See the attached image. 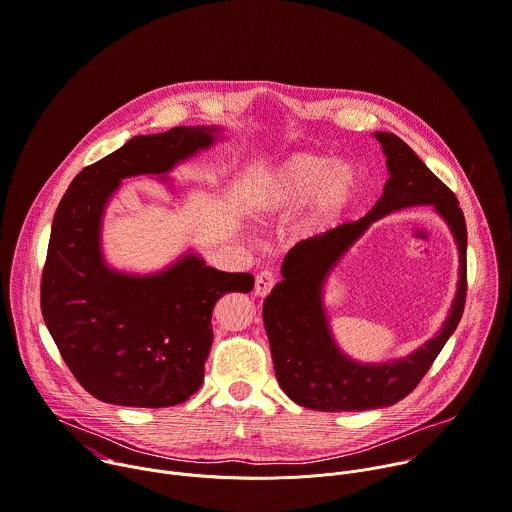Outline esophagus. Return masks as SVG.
<instances>
[{"mask_svg":"<svg viewBox=\"0 0 512 512\" xmlns=\"http://www.w3.org/2000/svg\"><path fill=\"white\" fill-rule=\"evenodd\" d=\"M273 285H275V273L269 271V269L261 271V273L257 275V279H255V295H257V297L269 295V291L273 289Z\"/></svg>","mask_w":512,"mask_h":512,"instance_id":"1","label":"esophagus"}]
</instances>
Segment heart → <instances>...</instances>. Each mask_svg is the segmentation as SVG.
Masks as SVG:
<instances>
[{
    "instance_id": "b5f03b06",
    "label": "heart",
    "mask_w": 512,
    "mask_h": 512,
    "mask_svg": "<svg viewBox=\"0 0 512 512\" xmlns=\"http://www.w3.org/2000/svg\"><path fill=\"white\" fill-rule=\"evenodd\" d=\"M362 177L350 162L297 152L269 166L247 193V213L257 221L281 219L301 209L297 231L303 237L333 227L358 195Z\"/></svg>"
}]
</instances>
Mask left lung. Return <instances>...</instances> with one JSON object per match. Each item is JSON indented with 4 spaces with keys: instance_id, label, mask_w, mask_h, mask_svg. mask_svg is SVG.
<instances>
[{
    "instance_id": "obj_1",
    "label": "left lung",
    "mask_w": 512,
    "mask_h": 512,
    "mask_svg": "<svg viewBox=\"0 0 512 512\" xmlns=\"http://www.w3.org/2000/svg\"><path fill=\"white\" fill-rule=\"evenodd\" d=\"M386 154L390 179L374 209L297 243L281 265L283 279L263 303V321L275 376L299 406L319 412H362L394 406L430 370L458 327L466 301V223L454 193L392 132H374ZM426 204L446 221L459 247V283L441 331L410 357L382 365L356 363L338 350L328 327L322 289L330 271L369 225L394 210Z\"/></svg>"
}]
</instances>
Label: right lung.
<instances>
[{"instance_id": "add662e5", "label": "right lung", "mask_w": 512, "mask_h": 512, "mask_svg": "<svg viewBox=\"0 0 512 512\" xmlns=\"http://www.w3.org/2000/svg\"><path fill=\"white\" fill-rule=\"evenodd\" d=\"M219 126H177L134 136L86 166L62 197L42 275V315L80 386L128 408L183 404L203 384L213 344V307L231 291L249 293L251 273L209 267L183 253L156 273H126L102 253L106 205L132 177H162L221 140Z\"/></svg>"}]
</instances>
